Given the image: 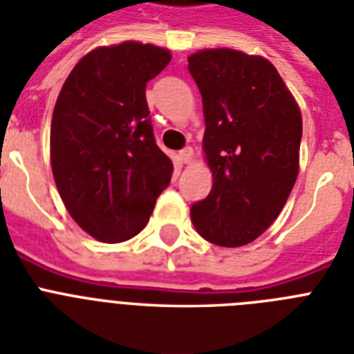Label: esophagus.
I'll return each mask as SVG.
<instances>
[{
    "mask_svg": "<svg viewBox=\"0 0 354 354\" xmlns=\"http://www.w3.org/2000/svg\"><path fill=\"white\" fill-rule=\"evenodd\" d=\"M177 157H179V160L183 164H188L192 160V157H194V149L192 148H185V149H180L179 151V155H177Z\"/></svg>",
    "mask_w": 354,
    "mask_h": 354,
    "instance_id": "esophagus-1",
    "label": "esophagus"
}]
</instances>
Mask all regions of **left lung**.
I'll use <instances>...</instances> for the list:
<instances>
[{
    "mask_svg": "<svg viewBox=\"0 0 354 354\" xmlns=\"http://www.w3.org/2000/svg\"><path fill=\"white\" fill-rule=\"evenodd\" d=\"M205 113L208 197L190 208L195 230L219 247L259 237L287 203L298 177L301 113L263 56L206 49L188 56Z\"/></svg>",
    "mask_w": 354,
    "mask_h": 354,
    "instance_id": "8db88e82",
    "label": "left lung"
}]
</instances>
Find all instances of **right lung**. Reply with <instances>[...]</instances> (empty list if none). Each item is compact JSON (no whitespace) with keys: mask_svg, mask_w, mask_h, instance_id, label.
<instances>
[{"mask_svg":"<svg viewBox=\"0 0 354 354\" xmlns=\"http://www.w3.org/2000/svg\"><path fill=\"white\" fill-rule=\"evenodd\" d=\"M171 60L138 41L98 47L67 76L50 122V166L82 230L120 243L142 230L174 164L157 146L146 84Z\"/></svg>","mask_w":354,"mask_h":354,"instance_id":"obj_1","label":"right lung"}]
</instances>
